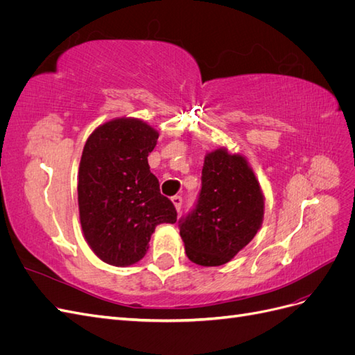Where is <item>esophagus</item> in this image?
I'll return each mask as SVG.
<instances>
[{"mask_svg": "<svg viewBox=\"0 0 355 355\" xmlns=\"http://www.w3.org/2000/svg\"><path fill=\"white\" fill-rule=\"evenodd\" d=\"M171 201H173V204H175L176 210H178V211H180V207H182V197H180V196H175V197H171Z\"/></svg>", "mask_w": 355, "mask_h": 355, "instance_id": "1", "label": "esophagus"}]
</instances>
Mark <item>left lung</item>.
Returning <instances> with one entry per match:
<instances>
[{"label":"left lung","mask_w":355,"mask_h":355,"mask_svg":"<svg viewBox=\"0 0 355 355\" xmlns=\"http://www.w3.org/2000/svg\"><path fill=\"white\" fill-rule=\"evenodd\" d=\"M263 219V194L244 157L216 149L204 158L196 207L179 220L185 252L201 266H219L249 244Z\"/></svg>","instance_id":"8db88e82"}]
</instances>
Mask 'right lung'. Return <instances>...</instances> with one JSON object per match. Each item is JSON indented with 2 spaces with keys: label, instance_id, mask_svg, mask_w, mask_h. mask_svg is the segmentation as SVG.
I'll use <instances>...</instances> for the list:
<instances>
[{
  "label": "right lung",
  "instance_id": "obj_1",
  "mask_svg": "<svg viewBox=\"0 0 355 355\" xmlns=\"http://www.w3.org/2000/svg\"><path fill=\"white\" fill-rule=\"evenodd\" d=\"M158 132L137 118L99 125L84 145L78 207L85 241L106 263L128 266L149 249L159 223H175L176 209L159 192L148 155Z\"/></svg>",
  "mask_w": 355,
  "mask_h": 355
}]
</instances>
